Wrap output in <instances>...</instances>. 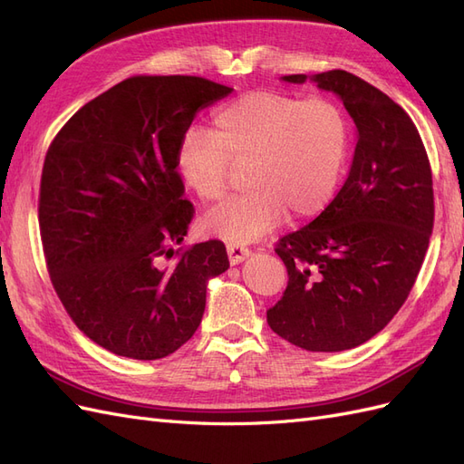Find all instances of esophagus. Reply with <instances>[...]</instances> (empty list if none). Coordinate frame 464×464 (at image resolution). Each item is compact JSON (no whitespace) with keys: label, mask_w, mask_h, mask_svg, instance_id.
<instances>
[{"label":"esophagus","mask_w":464,"mask_h":464,"mask_svg":"<svg viewBox=\"0 0 464 464\" xmlns=\"http://www.w3.org/2000/svg\"><path fill=\"white\" fill-rule=\"evenodd\" d=\"M227 251H228V259H230L232 265L242 263L251 256V251L246 246H240V244H228Z\"/></svg>","instance_id":"34e87169"}]
</instances>
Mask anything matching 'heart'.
I'll return each instance as SVG.
<instances>
[{
  "label": "heart",
  "mask_w": 464,
  "mask_h": 464,
  "mask_svg": "<svg viewBox=\"0 0 464 464\" xmlns=\"http://www.w3.org/2000/svg\"><path fill=\"white\" fill-rule=\"evenodd\" d=\"M348 152V123L329 98L256 91L224 104L210 133L189 131L176 152V172L203 203L224 198L230 162L244 166L240 198L205 218V230L232 244L257 240L290 218H312L339 188Z\"/></svg>",
  "instance_id": "obj_1"
}]
</instances>
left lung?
Wrapping results in <instances>:
<instances>
[{
    "label": "left lung",
    "instance_id": "left-lung-1",
    "mask_svg": "<svg viewBox=\"0 0 464 464\" xmlns=\"http://www.w3.org/2000/svg\"><path fill=\"white\" fill-rule=\"evenodd\" d=\"M283 81L339 96L358 143L336 198L280 237L288 286L266 323L310 353H341L370 341L409 298L433 228L431 168L411 116L370 82L343 69Z\"/></svg>",
    "mask_w": 464,
    "mask_h": 464
}]
</instances>
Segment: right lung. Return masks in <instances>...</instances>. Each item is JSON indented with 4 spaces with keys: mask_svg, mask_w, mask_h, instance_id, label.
Listing matches in <instances>:
<instances>
[{
    "mask_svg": "<svg viewBox=\"0 0 464 464\" xmlns=\"http://www.w3.org/2000/svg\"><path fill=\"white\" fill-rule=\"evenodd\" d=\"M230 92L203 77H130L82 106L48 149L38 220L52 285L110 353H176L199 327L208 280L230 266L218 240L160 265L193 218L176 172L179 141L199 110Z\"/></svg>",
    "mask_w": 464,
    "mask_h": 464,
    "instance_id": "right-lung-1",
    "label": "right lung"
}]
</instances>
